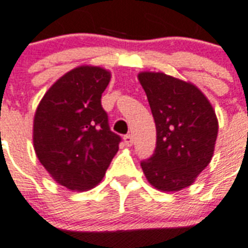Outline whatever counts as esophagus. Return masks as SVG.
Masks as SVG:
<instances>
[{
	"label": "esophagus",
	"instance_id": "1",
	"mask_svg": "<svg viewBox=\"0 0 248 248\" xmlns=\"http://www.w3.org/2000/svg\"><path fill=\"white\" fill-rule=\"evenodd\" d=\"M124 145H127V147H131L132 143H134L132 135H130V134H127V135H124Z\"/></svg>",
	"mask_w": 248,
	"mask_h": 248
}]
</instances>
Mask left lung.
Here are the masks:
<instances>
[{
  "instance_id": "obj_1",
  "label": "left lung",
  "mask_w": 248,
  "mask_h": 248,
  "mask_svg": "<svg viewBox=\"0 0 248 248\" xmlns=\"http://www.w3.org/2000/svg\"><path fill=\"white\" fill-rule=\"evenodd\" d=\"M156 124L154 155L140 162L161 191L188 187L211 162L218 122L208 99L191 83L164 73L138 75Z\"/></svg>"
}]
</instances>
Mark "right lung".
<instances>
[{
	"label": "right lung",
	"instance_id": "right-lung-1",
	"mask_svg": "<svg viewBox=\"0 0 248 248\" xmlns=\"http://www.w3.org/2000/svg\"><path fill=\"white\" fill-rule=\"evenodd\" d=\"M110 73L80 66L44 94L33 120V147L41 165L62 186L86 191L103 179L121 137L109 126L101 94Z\"/></svg>",
	"mask_w": 248,
	"mask_h": 248
}]
</instances>
